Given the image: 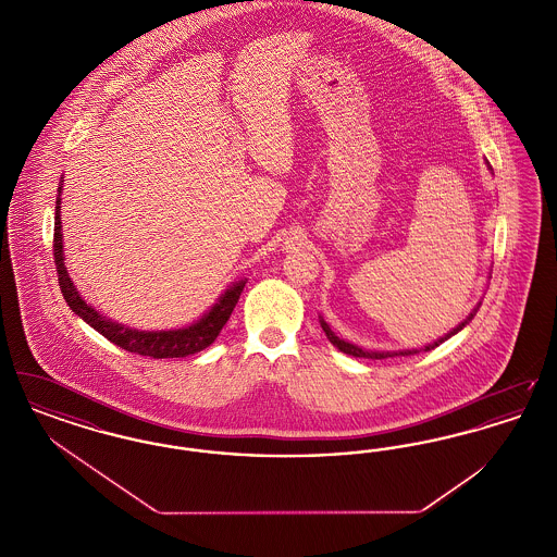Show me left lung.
I'll use <instances>...</instances> for the list:
<instances>
[{
    "label": "left lung",
    "instance_id": "8db88e82",
    "mask_svg": "<svg viewBox=\"0 0 557 557\" xmlns=\"http://www.w3.org/2000/svg\"><path fill=\"white\" fill-rule=\"evenodd\" d=\"M491 169V166H488ZM493 171V169H491ZM478 309H480V302H478L476 307H474V311L468 315V318L463 319L457 327H453L449 334H445V336H441L438 341H434V343H430V345L422 346V348H403V350H366V348H361V346L352 345V343H346L343 338H338L334 332H332V327L325 323V319L319 318V323H321V327H323V332H325V336H327V341L332 343V345L336 346L338 350H343L346 355H352V357H363V359H386V357H395V355H403V357H407V355H416V352H422V350H432V348H436L438 345H443L445 341H449L450 336H455L457 332H461L472 319L478 313Z\"/></svg>",
    "mask_w": 557,
    "mask_h": 557
}]
</instances>
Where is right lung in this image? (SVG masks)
Wrapping results in <instances>:
<instances>
[{"mask_svg":"<svg viewBox=\"0 0 557 557\" xmlns=\"http://www.w3.org/2000/svg\"><path fill=\"white\" fill-rule=\"evenodd\" d=\"M60 194H62V180L58 187V198H55V216H53V261H55V271H58V284L66 305L73 309L75 315H79L85 323H89L96 332H100L110 343H114L129 352L141 355V357H152V359H173V357H187L205 350L211 346L227 319L232 315L239 294L246 286V280L234 282L227 286L211 309L194 323L186 327H175V330H135L129 325H123L119 321H112L100 311H96L91 305L85 302L81 296L77 286L73 284L66 265H64V244H62V207H60Z\"/></svg>","mask_w":557,"mask_h":557,"instance_id":"add662e5","label":"right lung"}]
</instances>
